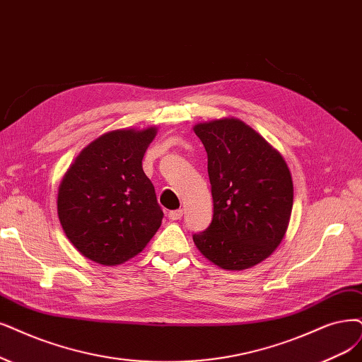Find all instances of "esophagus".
I'll return each instance as SVG.
<instances>
[{"label":"esophagus","instance_id":"obj_1","mask_svg":"<svg viewBox=\"0 0 362 362\" xmlns=\"http://www.w3.org/2000/svg\"><path fill=\"white\" fill-rule=\"evenodd\" d=\"M182 216H183V210H182V209H179V210H171V211L168 213V218H170L171 221H179V219H182Z\"/></svg>","mask_w":362,"mask_h":362}]
</instances>
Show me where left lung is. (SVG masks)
Wrapping results in <instances>:
<instances>
[{
	"instance_id": "obj_1",
	"label": "left lung",
	"mask_w": 362,
	"mask_h": 362,
	"mask_svg": "<svg viewBox=\"0 0 362 362\" xmlns=\"http://www.w3.org/2000/svg\"><path fill=\"white\" fill-rule=\"evenodd\" d=\"M207 152L213 218L194 234L197 249L223 270L240 272L269 258L282 242L293 204L285 158L235 117L197 124Z\"/></svg>"
}]
</instances>
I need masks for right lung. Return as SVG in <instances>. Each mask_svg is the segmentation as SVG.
I'll use <instances>...</instances> for the list:
<instances>
[{"instance_id":"obj_1","label":"right lung","mask_w":362,"mask_h":362,"mask_svg":"<svg viewBox=\"0 0 362 362\" xmlns=\"http://www.w3.org/2000/svg\"><path fill=\"white\" fill-rule=\"evenodd\" d=\"M158 132L115 129L89 143L58 189V216L71 245L88 259L117 265L146 247L163 222L141 160Z\"/></svg>"}]
</instances>
